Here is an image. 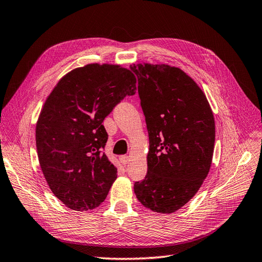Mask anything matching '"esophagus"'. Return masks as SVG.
I'll use <instances>...</instances> for the list:
<instances>
[{"label": "esophagus", "instance_id": "obj_1", "mask_svg": "<svg viewBox=\"0 0 262 262\" xmlns=\"http://www.w3.org/2000/svg\"><path fill=\"white\" fill-rule=\"evenodd\" d=\"M129 161H130L129 156H122V157H120V162L122 163L123 165H126L127 163H129Z\"/></svg>", "mask_w": 262, "mask_h": 262}]
</instances>
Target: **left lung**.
<instances>
[{
  "instance_id": "obj_1",
  "label": "left lung",
  "mask_w": 262,
  "mask_h": 262,
  "mask_svg": "<svg viewBox=\"0 0 262 262\" xmlns=\"http://www.w3.org/2000/svg\"><path fill=\"white\" fill-rule=\"evenodd\" d=\"M138 92L149 133L148 173L135 183L138 200L152 211L172 213L200 189L211 167L215 126L200 86L181 69L140 63Z\"/></svg>"
}]
</instances>
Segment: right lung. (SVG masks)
Listing matches in <instances>:
<instances>
[{"instance_id":"obj_1","label":"right lung","mask_w":262,"mask_h":262,"mask_svg":"<svg viewBox=\"0 0 262 262\" xmlns=\"http://www.w3.org/2000/svg\"><path fill=\"white\" fill-rule=\"evenodd\" d=\"M131 70L92 63L57 82L35 127L44 178L54 195L76 211L101 205L117 179V168L103 149V120L126 95L136 93Z\"/></svg>"}]
</instances>
